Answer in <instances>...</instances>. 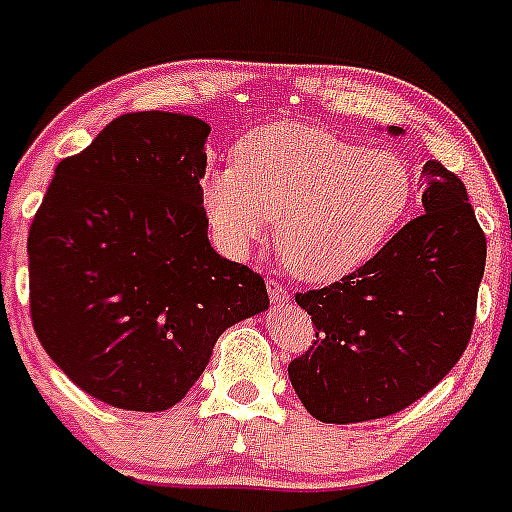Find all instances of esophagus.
Returning <instances> with one entry per match:
<instances>
[{"label": "esophagus", "mask_w": 512, "mask_h": 512, "mask_svg": "<svg viewBox=\"0 0 512 512\" xmlns=\"http://www.w3.org/2000/svg\"><path fill=\"white\" fill-rule=\"evenodd\" d=\"M266 289H269V297L274 305H287L289 302V292L282 282L277 279H266Z\"/></svg>", "instance_id": "obj_1"}]
</instances>
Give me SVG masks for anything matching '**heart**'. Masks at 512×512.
<instances>
[{"label":"heart","instance_id":"obj_1","mask_svg":"<svg viewBox=\"0 0 512 512\" xmlns=\"http://www.w3.org/2000/svg\"><path fill=\"white\" fill-rule=\"evenodd\" d=\"M200 197L228 251L256 246L277 217L287 269L307 282H336L395 233L413 202V176L395 153L274 122L235 146V164L207 166Z\"/></svg>","mask_w":512,"mask_h":512}]
</instances>
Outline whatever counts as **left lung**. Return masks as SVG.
<instances>
[{
    "label": "left lung",
    "instance_id": "obj_1",
    "mask_svg": "<svg viewBox=\"0 0 512 512\" xmlns=\"http://www.w3.org/2000/svg\"><path fill=\"white\" fill-rule=\"evenodd\" d=\"M420 182L423 215L364 266L295 295L315 341L289 361V382L323 423L400 413L454 369L472 338L487 238L454 171L428 161Z\"/></svg>",
    "mask_w": 512,
    "mask_h": 512
}]
</instances>
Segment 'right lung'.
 Returning a JSON list of instances; mask_svg holds the SVG:
<instances>
[{"instance_id":"add662e5","label":"right lung","mask_w":512,"mask_h":512,"mask_svg":"<svg viewBox=\"0 0 512 512\" xmlns=\"http://www.w3.org/2000/svg\"><path fill=\"white\" fill-rule=\"evenodd\" d=\"M207 135L192 115L117 117L56 166L30 225L40 346L112 408H174L217 338L269 307L264 277L207 241Z\"/></svg>"}]
</instances>
